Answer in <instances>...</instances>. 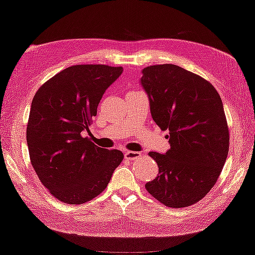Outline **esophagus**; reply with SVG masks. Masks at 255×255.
I'll use <instances>...</instances> for the list:
<instances>
[{
    "label": "esophagus",
    "instance_id": "obj_1",
    "mask_svg": "<svg viewBox=\"0 0 255 255\" xmlns=\"http://www.w3.org/2000/svg\"><path fill=\"white\" fill-rule=\"evenodd\" d=\"M125 158L128 159V160H136V159L140 158V153L136 151H126L125 152Z\"/></svg>",
    "mask_w": 255,
    "mask_h": 255
}]
</instances>
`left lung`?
Returning a JSON list of instances; mask_svg holds the SVG:
<instances>
[{"label":"left lung","mask_w":255,"mask_h":255,"mask_svg":"<svg viewBox=\"0 0 255 255\" xmlns=\"http://www.w3.org/2000/svg\"><path fill=\"white\" fill-rule=\"evenodd\" d=\"M140 83L170 144L166 154L149 152L159 175L145 184L147 192L173 208L198 203L214 187L229 152L221 97L206 79L173 64L145 67Z\"/></svg>","instance_id":"8db88e82"}]
</instances>
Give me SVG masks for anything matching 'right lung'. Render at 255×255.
<instances>
[{"instance_id": "obj_1", "label": "right lung", "mask_w": 255, "mask_h": 255, "mask_svg": "<svg viewBox=\"0 0 255 255\" xmlns=\"http://www.w3.org/2000/svg\"><path fill=\"white\" fill-rule=\"evenodd\" d=\"M123 67L73 65L37 89L28 117L26 139L30 164L48 191L65 204L96 198L124 159L83 136L97 106Z\"/></svg>"}]
</instances>
